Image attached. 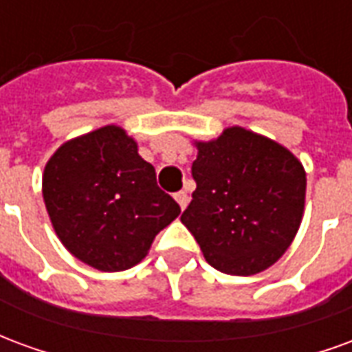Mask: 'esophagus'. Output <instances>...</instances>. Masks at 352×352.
Returning a JSON list of instances; mask_svg holds the SVG:
<instances>
[{"instance_id": "obj_1", "label": "esophagus", "mask_w": 352, "mask_h": 352, "mask_svg": "<svg viewBox=\"0 0 352 352\" xmlns=\"http://www.w3.org/2000/svg\"><path fill=\"white\" fill-rule=\"evenodd\" d=\"M175 199H177V204H179V206H181V209H184V207L188 206V192H184V190H181V192H177L175 194Z\"/></svg>"}]
</instances>
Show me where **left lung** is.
<instances>
[{"label": "left lung", "instance_id": "left-lung-1", "mask_svg": "<svg viewBox=\"0 0 352 352\" xmlns=\"http://www.w3.org/2000/svg\"><path fill=\"white\" fill-rule=\"evenodd\" d=\"M196 190L181 222L214 270L254 275L285 254L300 228L305 171L294 154L243 128L198 143Z\"/></svg>", "mask_w": 352, "mask_h": 352}]
</instances>
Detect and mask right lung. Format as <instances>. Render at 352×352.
I'll return each mask as SVG.
<instances>
[{"label": "right lung", "instance_id": "right-lung-1", "mask_svg": "<svg viewBox=\"0 0 352 352\" xmlns=\"http://www.w3.org/2000/svg\"><path fill=\"white\" fill-rule=\"evenodd\" d=\"M43 198L65 249L101 272L141 262L156 234L181 213L118 126L60 146L45 168Z\"/></svg>", "mask_w": 352, "mask_h": 352}]
</instances>
